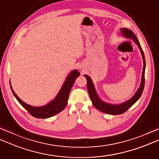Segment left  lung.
I'll list each match as a JSON object with an SVG mask.
<instances>
[{"label":"left lung","instance_id":"left-lung-1","mask_svg":"<svg viewBox=\"0 0 159 159\" xmlns=\"http://www.w3.org/2000/svg\"><path fill=\"white\" fill-rule=\"evenodd\" d=\"M120 31L121 33V35H122L124 38L131 39L133 40V42L136 43V44L138 46V47H139L140 52L141 53V55H142L143 61V67L142 75H141V81L140 83V86L139 88H138L136 93H134V95L130 99L121 104H109V103L104 102V101L101 100L99 98V96H98L92 79H91L88 75H87V74H84V76H85L87 79V90H88L90 99L92 100L93 106L95 107L96 109H97L98 110L102 111V112L104 113L110 114V115H120L126 112V111L129 109L131 106H133V104L139 99L141 94L143 93L144 85H145L146 60H145L144 53L142 48H141V46L139 42V40H138V39L137 38L135 35L134 34V33L132 31H130V29H126V28H121Z\"/></svg>","mask_w":159,"mask_h":159}]
</instances>
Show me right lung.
<instances>
[{
    "label": "right lung",
    "mask_w": 159,
    "mask_h": 159,
    "mask_svg": "<svg viewBox=\"0 0 159 159\" xmlns=\"http://www.w3.org/2000/svg\"><path fill=\"white\" fill-rule=\"evenodd\" d=\"M80 76V73L78 70H74L71 72L68 76L64 81L61 88L60 89L59 92L57 93L56 97L54 98L51 102H50L44 106L42 107H33L29 104L25 103V102L19 98V97L16 95L14 91L13 90L12 87L10 83V87H11V92L13 95L16 97L17 100L18 101L19 103L25 108V109L27 110L28 112L32 116L37 118H48L55 116L57 113H60L62 111L64 108L66 107L67 103V100H68L69 94L70 90L72 89L73 84L78 78Z\"/></svg>",
    "instance_id": "1"
}]
</instances>
